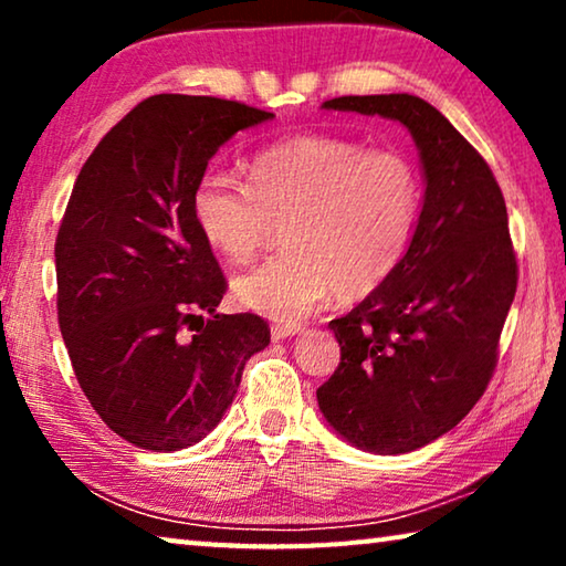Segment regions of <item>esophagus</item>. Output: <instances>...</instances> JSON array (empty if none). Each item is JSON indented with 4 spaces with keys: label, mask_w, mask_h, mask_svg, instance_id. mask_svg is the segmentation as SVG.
<instances>
[{
    "label": "esophagus",
    "mask_w": 566,
    "mask_h": 566,
    "mask_svg": "<svg viewBox=\"0 0 566 566\" xmlns=\"http://www.w3.org/2000/svg\"><path fill=\"white\" fill-rule=\"evenodd\" d=\"M300 324H290V322H286V324H280V322H276V324H272V339L274 342H280V339H290V337H294V334H300Z\"/></svg>",
    "instance_id": "obj_1"
}]
</instances>
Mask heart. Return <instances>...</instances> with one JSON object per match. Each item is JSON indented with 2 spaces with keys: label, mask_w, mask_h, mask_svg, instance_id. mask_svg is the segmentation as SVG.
Listing matches in <instances>:
<instances>
[{
  "label": "heart",
  "mask_w": 566,
  "mask_h": 566,
  "mask_svg": "<svg viewBox=\"0 0 566 566\" xmlns=\"http://www.w3.org/2000/svg\"><path fill=\"white\" fill-rule=\"evenodd\" d=\"M249 185L227 171L199 177L191 212L205 242L229 262H249L284 224L286 252L232 282L247 310L300 319L327 294L375 292L405 260L421 185L397 149H364L352 139L300 134L262 149Z\"/></svg>",
  "instance_id": "obj_1"
}]
</instances>
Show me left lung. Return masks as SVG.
Here are the masks:
<instances>
[{
    "label": "left lung",
    "instance_id": "8db88e82",
    "mask_svg": "<svg viewBox=\"0 0 566 566\" xmlns=\"http://www.w3.org/2000/svg\"><path fill=\"white\" fill-rule=\"evenodd\" d=\"M322 107L401 122L424 167V205L405 260L329 322L342 359L317 389L324 419L347 442L405 454L454 429L494 375L520 274L506 205L484 157L429 102L367 94Z\"/></svg>",
    "mask_w": 566,
    "mask_h": 566
}]
</instances>
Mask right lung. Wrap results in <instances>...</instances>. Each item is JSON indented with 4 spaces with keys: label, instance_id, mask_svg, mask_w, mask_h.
<instances>
[{
    "label": "right lung",
    "instance_id": "1",
    "mask_svg": "<svg viewBox=\"0 0 566 566\" xmlns=\"http://www.w3.org/2000/svg\"><path fill=\"white\" fill-rule=\"evenodd\" d=\"M272 117L155 94L104 134L74 181L54 244L56 317L84 397L134 447L197 444L270 344L256 314L214 312L227 280L191 197L227 139Z\"/></svg>",
    "mask_w": 566,
    "mask_h": 566
}]
</instances>
